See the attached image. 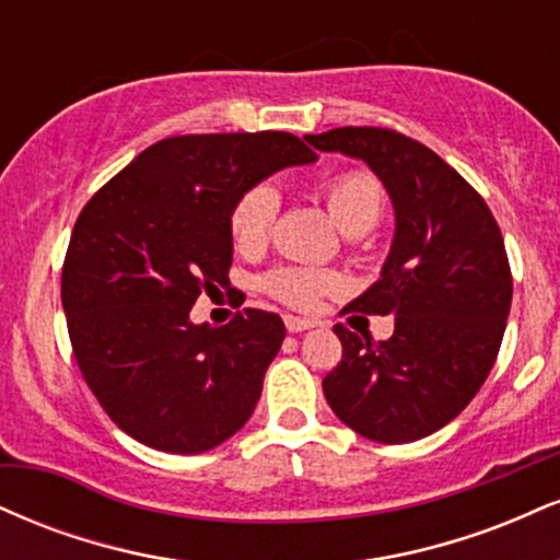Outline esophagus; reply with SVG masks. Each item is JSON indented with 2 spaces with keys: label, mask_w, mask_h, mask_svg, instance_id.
<instances>
[{
  "label": "esophagus",
  "mask_w": 560,
  "mask_h": 560,
  "mask_svg": "<svg viewBox=\"0 0 560 560\" xmlns=\"http://www.w3.org/2000/svg\"><path fill=\"white\" fill-rule=\"evenodd\" d=\"M284 326H287V331L298 334V331H307V329H313V326H318V324H316V320H311V318L287 316V318H284Z\"/></svg>",
  "instance_id": "obj_1"
}]
</instances>
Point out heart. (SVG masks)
Returning a JSON list of instances; mask_svg holds the SVG:
<instances>
[{
  "mask_svg": "<svg viewBox=\"0 0 560 560\" xmlns=\"http://www.w3.org/2000/svg\"><path fill=\"white\" fill-rule=\"evenodd\" d=\"M326 208L345 234H365L376 229L384 215V189L374 173L352 168L331 176L324 186ZM281 199L271 184H255L236 197L229 213V231L240 253H258L271 240ZM342 276L329 268L279 266L262 279L271 298L298 311H311L320 298L339 292Z\"/></svg>",
  "mask_w": 560,
  "mask_h": 560,
  "instance_id": "b5f03b06",
  "label": "heart"
}]
</instances>
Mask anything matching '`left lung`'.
<instances>
[{
    "label": "left lung",
    "instance_id": "1",
    "mask_svg": "<svg viewBox=\"0 0 560 560\" xmlns=\"http://www.w3.org/2000/svg\"><path fill=\"white\" fill-rule=\"evenodd\" d=\"M305 139L361 158L395 208L382 279L342 311L395 316V334L374 342L334 326L342 361L324 378L326 402L365 440H421L474 400L498 358L513 298L503 234L479 191L421 141L378 126Z\"/></svg>",
    "mask_w": 560,
    "mask_h": 560
}]
</instances>
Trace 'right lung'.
Wrapping results in <instances>:
<instances>
[{
	"instance_id": "1",
	"label": "right lung",
	"mask_w": 560,
	"mask_h": 560,
	"mask_svg": "<svg viewBox=\"0 0 560 560\" xmlns=\"http://www.w3.org/2000/svg\"><path fill=\"white\" fill-rule=\"evenodd\" d=\"M316 152L287 131L186 133L147 147L83 205L62 262V311L83 382L118 429L195 455L253 416L284 342L276 313L191 324L229 287V213L244 189Z\"/></svg>"
}]
</instances>
